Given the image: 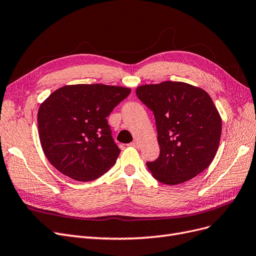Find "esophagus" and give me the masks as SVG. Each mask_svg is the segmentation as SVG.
I'll return each instance as SVG.
<instances>
[{
  "label": "esophagus",
  "mask_w": 256,
  "mask_h": 256,
  "mask_svg": "<svg viewBox=\"0 0 256 256\" xmlns=\"http://www.w3.org/2000/svg\"><path fill=\"white\" fill-rule=\"evenodd\" d=\"M130 146H131V147H134V148H138V147H140V144H138V142H132L131 144H130Z\"/></svg>",
  "instance_id": "obj_1"
}]
</instances>
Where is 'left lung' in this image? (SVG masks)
Returning <instances> with one entry per match:
<instances>
[{
    "mask_svg": "<svg viewBox=\"0 0 256 256\" xmlns=\"http://www.w3.org/2000/svg\"><path fill=\"white\" fill-rule=\"evenodd\" d=\"M136 96L154 114L160 156L146 166L166 185L187 182L205 170L216 154L222 120L205 90L182 82L136 88Z\"/></svg>",
    "mask_w": 256,
    "mask_h": 256,
    "instance_id": "obj_1",
    "label": "left lung"
}]
</instances>
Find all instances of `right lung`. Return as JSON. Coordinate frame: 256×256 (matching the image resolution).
Returning <instances> with one entry per match:
<instances>
[{"label": "right lung", "mask_w": 256, "mask_h": 256, "mask_svg": "<svg viewBox=\"0 0 256 256\" xmlns=\"http://www.w3.org/2000/svg\"><path fill=\"white\" fill-rule=\"evenodd\" d=\"M130 92L125 87L78 84L51 94L38 112L40 145L51 165L80 182L107 172L120 149L106 118Z\"/></svg>", "instance_id": "right-lung-1"}]
</instances>
